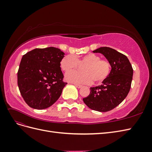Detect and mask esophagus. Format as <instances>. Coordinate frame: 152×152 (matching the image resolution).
Here are the masks:
<instances>
[{
  "mask_svg": "<svg viewBox=\"0 0 152 152\" xmlns=\"http://www.w3.org/2000/svg\"><path fill=\"white\" fill-rule=\"evenodd\" d=\"M75 86L76 87H77V88H81V87H82V85H80V84H74Z\"/></svg>",
  "mask_w": 152,
  "mask_h": 152,
  "instance_id": "1",
  "label": "esophagus"
}]
</instances>
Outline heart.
<instances>
[{
  "label": "heart",
  "instance_id": "heart-1",
  "mask_svg": "<svg viewBox=\"0 0 152 152\" xmlns=\"http://www.w3.org/2000/svg\"><path fill=\"white\" fill-rule=\"evenodd\" d=\"M82 67V71H73L67 73L65 79L76 84H91L93 80L97 83L104 81L108 77L111 65L104 59H101L97 54H87L80 58L73 55H67L64 57L60 63L62 70L65 72L72 71L74 69Z\"/></svg>",
  "mask_w": 152,
  "mask_h": 152
}]
</instances>
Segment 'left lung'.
<instances>
[{"label": "left lung", "mask_w": 152, "mask_h": 152, "mask_svg": "<svg viewBox=\"0 0 152 152\" xmlns=\"http://www.w3.org/2000/svg\"><path fill=\"white\" fill-rule=\"evenodd\" d=\"M93 52L102 54L111 65V70L102 85L91 87L89 95L83 101L92 110L108 112L126 98L131 89L133 69L127 56L112 48L102 47Z\"/></svg>", "instance_id": "left-lung-1"}]
</instances>
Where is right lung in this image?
I'll use <instances>...</instances> for the list:
<instances>
[{
  "instance_id": "right-lung-1",
  "label": "right lung",
  "mask_w": 152,
  "mask_h": 152,
  "mask_svg": "<svg viewBox=\"0 0 152 152\" xmlns=\"http://www.w3.org/2000/svg\"><path fill=\"white\" fill-rule=\"evenodd\" d=\"M65 53L54 47L35 49L23 55L18 72V85L25 102L42 110L60 97L67 83L63 81L60 62Z\"/></svg>"
}]
</instances>
